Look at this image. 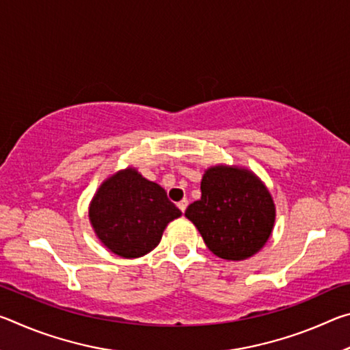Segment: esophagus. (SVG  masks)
<instances>
[{
	"instance_id": "1",
	"label": "esophagus",
	"mask_w": 350,
	"mask_h": 350,
	"mask_svg": "<svg viewBox=\"0 0 350 350\" xmlns=\"http://www.w3.org/2000/svg\"><path fill=\"white\" fill-rule=\"evenodd\" d=\"M177 206H179V210L182 211V213H185V210H187V206H188V200L187 199H182L179 204H177Z\"/></svg>"
}]
</instances>
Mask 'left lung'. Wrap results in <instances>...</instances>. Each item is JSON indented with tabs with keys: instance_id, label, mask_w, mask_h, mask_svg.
<instances>
[{
	"instance_id": "left-lung-1",
	"label": "left lung",
	"mask_w": 350,
	"mask_h": 350,
	"mask_svg": "<svg viewBox=\"0 0 350 350\" xmlns=\"http://www.w3.org/2000/svg\"><path fill=\"white\" fill-rule=\"evenodd\" d=\"M202 196L185 216L199 230L206 247L227 260H244L270 239L276 206L265 183L245 167L213 165L200 182Z\"/></svg>"
}]
</instances>
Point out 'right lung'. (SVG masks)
I'll list each match as a JSON object with an SVG mask.
<instances>
[{"mask_svg": "<svg viewBox=\"0 0 350 350\" xmlns=\"http://www.w3.org/2000/svg\"><path fill=\"white\" fill-rule=\"evenodd\" d=\"M180 216L167 191L134 167L106 177L90 204V222L98 241L125 259L154 250L167 225Z\"/></svg>", "mask_w": 350, "mask_h": 350, "instance_id": "obj_1", "label": "right lung"}]
</instances>
